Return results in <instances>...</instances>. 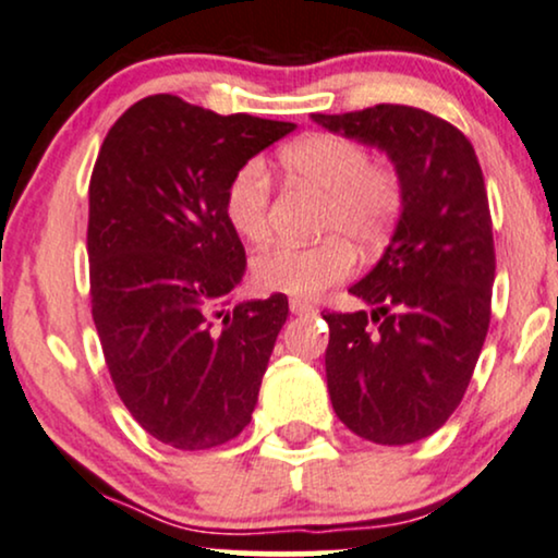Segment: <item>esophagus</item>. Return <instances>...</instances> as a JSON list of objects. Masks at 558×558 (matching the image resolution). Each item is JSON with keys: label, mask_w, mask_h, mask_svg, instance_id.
<instances>
[{"label": "esophagus", "mask_w": 558, "mask_h": 558, "mask_svg": "<svg viewBox=\"0 0 558 558\" xmlns=\"http://www.w3.org/2000/svg\"><path fill=\"white\" fill-rule=\"evenodd\" d=\"M288 306H291V314H312L314 312L312 303L301 301V299H291V303H288Z\"/></svg>", "instance_id": "34e87169"}]
</instances>
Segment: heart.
Instances as JSON below:
<instances>
[{"instance_id":"heart-1","label":"heart","mask_w":558,"mask_h":558,"mask_svg":"<svg viewBox=\"0 0 558 558\" xmlns=\"http://www.w3.org/2000/svg\"><path fill=\"white\" fill-rule=\"evenodd\" d=\"M280 167L295 185L324 195L319 231L327 239L267 246L252 263V278L265 291L312 299L355 270L350 242L361 250L384 242L404 203V190L391 167L376 165L363 144L337 133L293 141L280 151ZM270 174L263 161H246L231 174L223 214L244 242L259 244L270 236Z\"/></svg>"}]
</instances>
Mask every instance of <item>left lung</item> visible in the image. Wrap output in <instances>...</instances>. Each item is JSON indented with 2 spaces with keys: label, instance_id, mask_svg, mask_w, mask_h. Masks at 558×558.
<instances>
[{
  "label": "left lung",
  "instance_id": "8db88e82",
  "mask_svg": "<svg viewBox=\"0 0 558 558\" xmlns=\"http://www.w3.org/2000/svg\"><path fill=\"white\" fill-rule=\"evenodd\" d=\"M312 118L386 151L404 190L389 246L350 288L373 312L322 314L331 407L365 440L417 442L461 404L489 329L495 239L482 167L456 125L409 105Z\"/></svg>",
  "mask_w": 558,
  "mask_h": 558
}]
</instances>
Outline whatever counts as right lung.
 I'll return each mask as SVG.
<instances>
[{
    "label": "right lung",
    "instance_id": "right-lung-1",
    "mask_svg": "<svg viewBox=\"0 0 558 558\" xmlns=\"http://www.w3.org/2000/svg\"><path fill=\"white\" fill-rule=\"evenodd\" d=\"M293 129L151 95L118 118L97 154L92 319L118 397L165 446H223L255 412L288 299L223 308L246 267L223 193L239 167Z\"/></svg>",
    "mask_w": 558,
    "mask_h": 558
}]
</instances>
